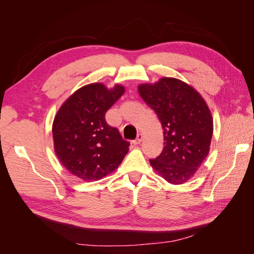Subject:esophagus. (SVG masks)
I'll list each match as a JSON object with an SVG mask.
<instances>
[{
	"instance_id": "1",
	"label": "esophagus",
	"mask_w": 254,
	"mask_h": 254,
	"mask_svg": "<svg viewBox=\"0 0 254 254\" xmlns=\"http://www.w3.org/2000/svg\"><path fill=\"white\" fill-rule=\"evenodd\" d=\"M143 141V134L142 133H139L136 135V139L132 142L134 145H137V144H140L141 142Z\"/></svg>"
}]
</instances>
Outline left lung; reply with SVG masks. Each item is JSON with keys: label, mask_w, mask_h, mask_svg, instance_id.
I'll use <instances>...</instances> for the list:
<instances>
[{"label": "left lung", "mask_w": 254, "mask_h": 254, "mask_svg": "<svg viewBox=\"0 0 254 254\" xmlns=\"http://www.w3.org/2000/svg\"><path fill=\"white\" fill-rule=\"evenodd\" d=\"M137 91L163 128V150L149 160L150 165L168 183L188 182L210 151L213 119L209 107L190 84L173 77L141 83Z\"/></svg>", "instance_id": "obj_1"}]
</instances>
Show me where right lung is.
<instances>
[{
	"mask_svg": "<svg viewBox=\"0 0 254 254\" xmlns=\"http://www.w3.org/2000/svg\"><path fill=\"white\" fill-rule=\"evenodd\" d=\"M117 83L86 84L61 105L53 122L54 150L73 176L83 181L101 180L113 173L129 150L117 128L107 124L106 112L124 94Z\"/></svg>",
	"mask_w": 254,
	"mask_h": 254,
	"instance_id": "add662e5",
	"label": "right lung"
}]
</instances>
